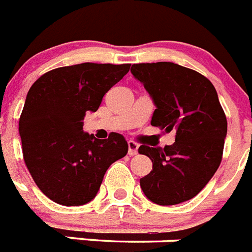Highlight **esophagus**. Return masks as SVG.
Wrapping results in <instances>:
<instances>
[{"label": "esophagus", "instance_id": "esophagus-1", "mask_svg": "<svg viewBox=\"0 0 252 252\" xmlns=\"http://www.w3.org/2000/svg\"><path fill=\"white\" fill-rule=\"evenodd\" d=\"M127 145H128V156H136L137 154V149H139V145H137L136 143H135V141H128L127 143Z\"/></svg>", "mask_w": 252, "mask_h": 252}]
</instances>
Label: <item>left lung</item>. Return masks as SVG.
<instances>
[{"instance_id":"1","label":"left lung","mask_w":252,"mask_h":252,"mask_svg":"<svg viewBox=\"0 0 252 252\" xmlns=\"http://www.w3.org/2000/svg\"><path fill=\"white\" fill-rule=\"evenodd\" d=\"M131 74L149 93L153 126L176 131L175 143L139 153L153 169L140 178L145 196L158 205H176L196 196L222 160L227 118L218 94L205 76L173 62L132 64Z\"/></svg>"}]
</instances>
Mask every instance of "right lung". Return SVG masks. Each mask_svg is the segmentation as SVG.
Segmentation results:
<instances>
[{"instance_id":"1","label":"right lung","mask_w":252,"mask_h":252,"mask_svg":"<svg viewBox=\"0 0 252 252\" xmlns=\"http://www.w3.org/2000/svg\"><path fill=\"white\" fill-rule=\"evenodd\" d=\"M128 70V63L64 66L42 75L28 92L19 121L24 160L36 186L55 203L92 201L109 165L127 154L122 135L112 132L100 140L84 132L83 121Z\"/></svg>"}]
</instances>
